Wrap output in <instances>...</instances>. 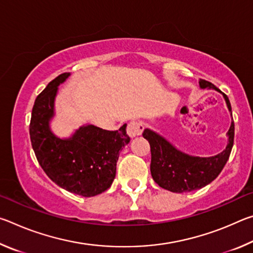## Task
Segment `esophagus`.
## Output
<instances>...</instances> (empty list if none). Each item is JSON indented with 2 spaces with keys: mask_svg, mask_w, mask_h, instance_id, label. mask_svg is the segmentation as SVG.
<instances>
[{
  "mask_svg": "<svg viewBox=\"0 0 253 253\" xmlns=\"http://www.w3.org/2000/svg\"><path fill=\"white\" fill-rule=\"evenodd\" d=\"M144 130V124L139 121L130 122L127 126V134L130 137L139 136Z\"/></svg>",
  "mask_w": 253,
  "mask_h": 253,
  "instance_id": "1",
  "label": "esophagus"
}]
</instances>
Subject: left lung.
Instances as JSON below:
<instances>
[{"label":"left lung","instance_id":"left-lung-1","mask_svg":"<svg viewBox=\"0 0 253 253\" xmlns=\"http://www.w3.org/2000/svg\"><path fill=\"white\" fill-rule=\"evenodd\" d=\"M200 87L220 91L212 83L203 79L200 80ZM223 97L232 115L229 98L225 93H223ZM228 136L229 144L222 153L211 157H194L177 151L168 140L153 130L145 129L143 137L151 145L153 179L161 187L174 193L191 192L208 185L217 177L229 160L233 146L234 122L231 123Z\"/></svg>","mask_w":253,"mask_h":253}]
</instances>
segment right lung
Wrapping results in <instances>:
<instances>
[{
    "label": "right lung",
    "mask_w": 253,
    "mask_h": 253,
    "mask_svg": "<svg viewBox=\"0 0 253 253\" xmlns=\"http://www.w3.org/2000/svg\"><path fill=\"white\" fill-rule=\"evenodd\" d=\"M69 72L50 81L34 101L30 138L32 148L45 174L71 193L90 198L109 188L116 175L119 152L129 143L126 124L118 130H105L93 125L80 127L72 137L60 139L51 132L58 85Z\"/></svg>",
    "instance_id": "right-lung-1"
}]
</instances>
